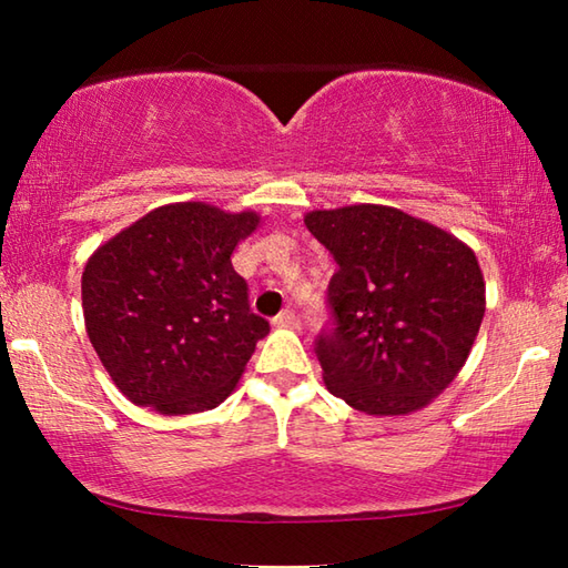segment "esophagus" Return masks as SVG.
I'll return each mask as SVG.
<instances>
[{
    "label": "esophagus",
    "instance_id": "obj_1",
    "mask_svg": "<svg viewBox=\"0 0 568 568\" xmlns=\"http://www.w3.org/2000/svg\"><path fill=\"white\" fill-rule=\"evenodd\" d=\"M275 325H277V328L295 331V328H301V318H297V313L293 311V307H285V311L275 318Z\"/></svg>",
    "mask_w": 568,
    "mask_h": 568
}]
</instances>
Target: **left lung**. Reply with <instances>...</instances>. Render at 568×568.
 <instances>
[{
	"label": "left lung",
	"mask_w": 568,
	"mask_h": 568,
	"mask_svg": "<svg viewBox=\"0 0 568 568\" xmlns=\"http://www.w3.org/2000/svg\"><path fill=\"white\" fill-rule=\"evenodd\" d=\"M305 227L338 263L333 325L315 341L325 386L368 416L428 406L464 368L484 321L474 250L388 205L313 210Z\"/></svg>",
	"instance_id": "8db88e82"
}]
</instances>
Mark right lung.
Listing matches in <instances>:
<instances>
[{
  "instance_id": "right-lung-1",
  "label": "right lung",
  "mask_w": 568,
  "mask_h": 568,
  "mask_svg": "<svg viewBox=\"0 0 568 568\" xmlns=\"http://www.w3.org/2000/svg\"><path fill=\"white\" fill-rule=\"evenodd\" d=\"M257 223L250 210L175 203L94 250L82 273L84 328L134 406L187 416L233 393L271 331L230 261Z\"/></svg>"
}]
</instances>
